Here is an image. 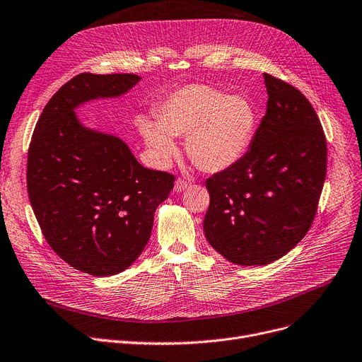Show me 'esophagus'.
<instances>
[{
    "label": "esophagus",
    "instance_id": "1",
    "mask_svg": "<svg viewBox=\"0 0 362 362\" xmlns=\"http://www.w3.org/2000/svg\"><path fill=\"white\" fill-rule=\"evenodd\" d=\"M189 186H190L189 182H186V180H183V179H177L176 183H175V190H176V192H183V190L187 189Z\"/></svg>",
    "mask_w": 362,
    "mask_h": 362
}]
</instances>
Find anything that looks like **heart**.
Listing matches in <instances>:
<instances>
[{
	"label": "heart",
	"instance_id": "b5f03b06",
	"mask_svg": "<svg viewBox=\"0 0 362 362\" xmlns=\"http://www.w3.org/2000/svg\"><path fill=\"white\" fill-rule=\"evenodd\" d=\"M157 120L141 117L139 129L161 163L177 154L173 136H186L189 160L205 173L227 170L242 158L253 139L256 110L245 95L190 84L158 106Z\"/></svg>",
	"mask_w": 362,
	"mask_h": 362
}]
</instances>
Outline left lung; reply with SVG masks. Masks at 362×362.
<instances>
[{
	"instance_id": "1",
	"label": "left lung",
	"mask_w": 362,
	"mask_h": 362,
	"mask_svg": "<svg viewBox=\"0 0 362 362\" xmlns=\"http://www.w3.org/2000/svg\"><path fill=\"white\" fill-rule=\"evenodd\" d=\"M263 78L268 106L249 151L206 179L205 237L240 267L268 264L301 242L326 177V138L311 103L291 84Z\"/></svg>"
}]
</instances>
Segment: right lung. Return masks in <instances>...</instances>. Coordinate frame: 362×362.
<instances>
[{"mask_svg":"<svg viewBox=\"0 0 362 362\" xmlns=\"http://www.w3.org/2000/svg\"><path fill=\"white\" fill-rule=\"evenodd\" d=\"M141 77L83 72L45 106L28 156V194L52 250L93 276L125 271L147 246L175 176L138 163L127 144L84 127L76 109L128 93Z\"/></svg>","mask_w":362,"mask_h":362,"instance_id":"obj_1","label":"right lung"}]
</instances>
